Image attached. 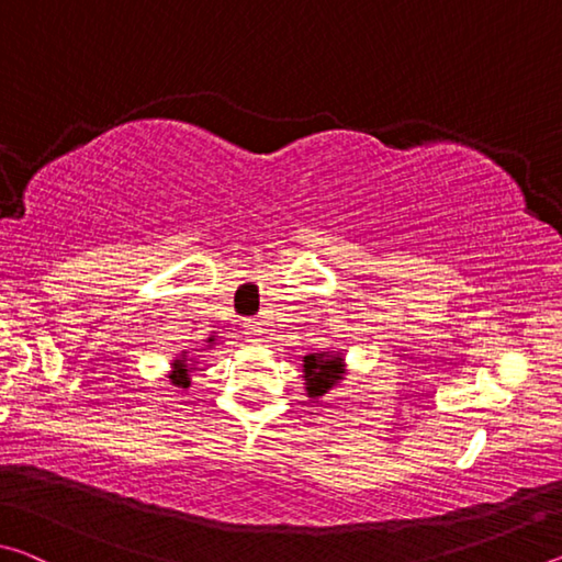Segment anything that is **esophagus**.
<instances>
[{
  "instance_id": "obj_1",
  "label": "esophagus",
  "mask_w": 562,
  "mask_h": 562,
  "mask_svg": "<svg viewBox=\"0 0 562 562\" xmlns=\"http://www.w3.org/2000/svg\"><path fill=\"white\" fill-rule=\"evenodd\" d=\"M243 325H245V331H247V335H250V337H258L260 329H262L258 319H245Z\"/></svg>"
}]
</instances>
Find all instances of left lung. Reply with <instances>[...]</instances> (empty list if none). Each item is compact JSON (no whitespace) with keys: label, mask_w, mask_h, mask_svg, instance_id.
Returning <instances> with one entry per match:
<instances>
[{"label":"left lung","mask_w":562,"mask_h":562,"mask_svg":"<svg viewBox=\"0 0 562 562\" xmlns=\"http://www.w3.org/2000/svg\"><path fill=\"white\" fill-rule=\"evenodd\" d=\"M304 361V382H307V394L312 398L325 396L335 386L341 374H345V359L339 355H307Z\"/></svg>","instance_id":"1"}]
</instances>
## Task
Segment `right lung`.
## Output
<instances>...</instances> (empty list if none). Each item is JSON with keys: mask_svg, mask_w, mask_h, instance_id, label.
Wrapping results in <instances>:
<instances>
[{"mask_svg": "<svg viewBox=\"0 0 562 562\" xmlns=\"http://www.w3.org/2000/svg\"><path fill=\"white\" fill-rule=\"evenodd\" d=\"M195 367H190L188 364V359L186 357H180V359H176L173 361V374H170V382H173L176 386H180V389H188L190 386V372H193Z\"/></svg>", "mask_w": 562, "mask_h": 562, "instance_id": "obj_1", "label": "right lung"}]
</instances>
